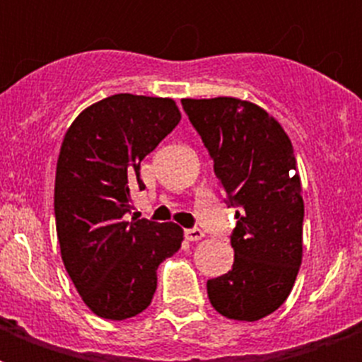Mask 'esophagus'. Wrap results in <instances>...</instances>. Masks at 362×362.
I'll list each match as a JSON object with an SVG mask.
<instances>
[{"mask_svg": "<svg viewBox=\"0 0 362 362\" xmlns=\"http://www.w3.org/2000/svg\"><path fill=\"white\" fill-rule=\"evenodd\" d=\"M184 235H186L187 240H192V242H197L201 240V238H204V233L199 229V227H193V229H186L184 231Z\"/></svg>", "mask_w": 362, "mask_h": 362, "instance_id": "1", "label": "esophagus"}]
</instances>
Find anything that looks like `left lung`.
<instances>
[{
    "mask_svg": "<svg viewBox=\"0 0 362 362\" xmlns=\"http://www.w3.org/2000/svg\"><path fill=\"white\" fill-rule=\"evenodd\" d=\"M182 107L214 159L227 203L237 206L233 269L206 281L210 304L229 320L257 321L286 303L303 261L304 201L293 144L250 101L182 99Z\"/></svg>",
    "mask_w": 362,
    "mask_h": 362,
    "instance_id": "left-lung-1",
    "label": "left lung"
}]
</instances>
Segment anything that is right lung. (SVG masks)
<instances>
[{"label": "right lung", "instance_id": "right-lung-1", "mask_svg": "<svg viewBox=\"0 0 362 362\" xmlns=\"http://www.w3.org/2000/svg\"><path fill=\"white\" fill-rule=\"evenodd\" d=\"M169 98L116 93L90 105L59 148L54 214L65 270L93 314L122 321L141 314L158 287L159 263L184 231L173 221L125 220L131 187L142 189L141 161L175 129Z\"/></svg>", "mask_w": 362, "mask_h": 362}]
</instances>
